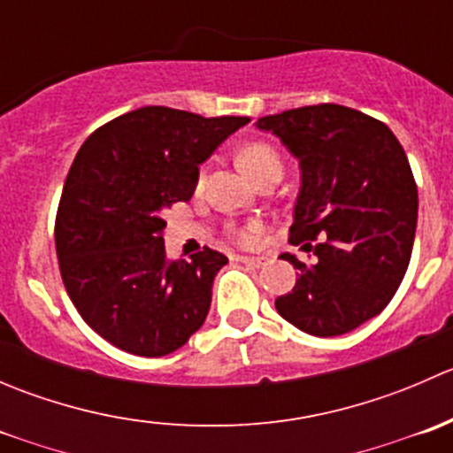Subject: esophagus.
Returning <instances> with one entry per match:
<instances>
[{
	"mask_svg": "<svg viewBox=\"0 0 453 453\" xmlns=\"http://www.w3.org/2000/svg\"><path fill=\"white\" fill-rule=\"evenodd\" d=\"M239 263L248 265V267H263L265 265V258H260V256H239Z\"/></svg>",
	"mask_w": 453,
	"mask_h": 453,
	"instance_id": "34e87169",
	"label": "esophagus"
}]
</instances>
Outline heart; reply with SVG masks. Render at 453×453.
Returning a JSON list of instances; mask_svg holds the SVG:
<instances>
[{
  "mask_svg": "<svg viewBox=\"0 0 453 453\" xmlns=\"http://www.w3.org/2000/svg\"><path fill=\"white\" fill-rule=\"evenodd\" d=\"M239 164L243 166V171L248 175H252L254 180H258L260 175L269 171L282 173V159L278 155V150L273 146L265 144V142H254V144H248L239 153ZM205 171L199 173V181H203ZM227 234L241 245H254L260 236V223L250 221L245 226H230L227 227Z\"/></svg>",
  "mask_w": 453,
  "mask_h": 453,
  "instance_id": "heart-1",
  "label": "heart"
}]
</instances>
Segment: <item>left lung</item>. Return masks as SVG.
Wrapping results in <instances>:
<instances>
[{
  "instance_id": "left-lung-1",
  "label": "left lung",
  "mask_w": 453,
  "mask_h": 453,
  "mask_svg": "<svg viewBox=\"0 0 453 453\" xmlns=\"http://www.w3.org/2000/svg\"><path fill=\"white\" fill-rule=\"evenodd\" d=\"M256 127L298 157L289 241L315 256L311 265L280 256L298 278L276 311L309 335H344L381 313L408 272L418 212L408 155L381 120L333 103L258 118Z\"/></svg>"
}]
</instances>
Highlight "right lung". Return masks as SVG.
<instances>
[{"label": "right lung", "instance_id": "add662e5", "mask_svg": "<svg viewBox=\"0 0 453 453\" xmlns=\"http://www.w3.org/2000/svg\"><path fill=\"white\" fill-rule=\"evenodd\" d=\"M250 118L142 107L96 129L76 153L58 201L54 241L63 285L81 318L140 357H162L197 333L217 250L168 260L164 210L193 197L199 164Z\"/></svg>", "mask_w": 453, "mask_h": 453}]
</instances>
